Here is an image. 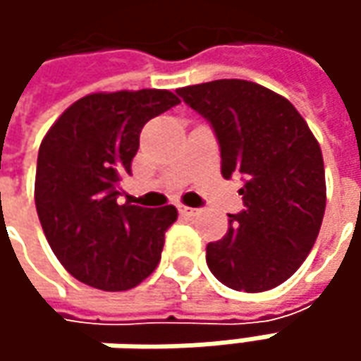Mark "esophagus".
I'll use <instances>...</instances> for the list:
<instances>
[{
	"instance_id": "1",
	"label": "esophagus",
	"mask_w": 361,
	"mask_h": 361,
	"mask_svg": "<svg viewBox=\"0 0 361 361\" xmlns=\"http://www.w3.org/2000/svg\"><path fill=\"white\" fill-rule=\"evenodd\" d=\"M178 213L183 216H195L197 215V209H190V207H185V204H178Z\"/></svg>"
}]
</instances>
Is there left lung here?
I'll use <instances>...</instances> for the list:
<instances>
[{
	"instance_id": "1",
	"label": "left lung",
	"mask_w": 361,
	"mask_h": 361,
	"mask_svg": "<svg viewBox=\"0 0 361 361\" xmlns=\"http://www.w3.org/2000/svg\"><path fill=\"white\" fill-rule=\"evenodd\" d=\"M176 94L211 124L221 174L241 176L243 209L207 265L223 285L259 293L287 281L310 255L326 213L324 157L287 98L247 80H215Z\"/></svg>"
}]
</instances>
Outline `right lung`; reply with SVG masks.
Returning <instances> with one entry per match:
<instances>
[{
  "label": "right lung",
  "instance_id": "right-lung-1",
  "mask_svg": "<svg viewBox=\"0 0 361 361\" xmlns=\"http://www.w3.org/2000/svg\"><path fill=\"white\" fill-rule=\"evenodd\" d=\"M180 102L169 90L100 92L70 106L42 140L35 209L54 255L78 281L124 291L157 269L173 204H118L140 132Z\"/></svg>",
  "mask_w": 361,
  "mask_h": 361
}]
</instances>
